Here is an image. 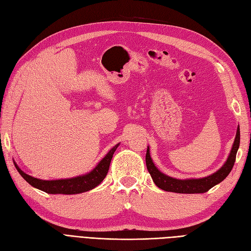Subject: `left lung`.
Masks as SVG:
<instances>
[{
    "label": "left lung",
    "mask_w": 251,
    "mask_h": 251,
    "mask_svg": "<svg viewBox=\"0 0 251 251\" xmlns=\"http://www.w3.org/2000/svg\"><path fill=\"white\" fill-rule=\"evenodd\" d=\"M240 147V127L237 128V135H235L234 142L232 144L231 151L229 153L228 158H227L226 162L220 170L216 173L211 174L210 176L199 178V179H176L170 176H166L163 173L159 171L153 160H151L150 155V148L148 147L147 155H146V163L148 171L151 175V179L155 182V184L163 189L165 192H173L178 194H202L206 193L211 187H214L220 182H222L229 173L231 172L233 164L235 161V156H237V151Z\"/></svg>",
    "instance_id": "1"
}]
</instances>
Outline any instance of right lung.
<instances>
[{
  "mask_svg": "<svg viewBox=\"0 0 251 251\" xmlns=\"http://www.w3.org/2000/svg\"><path fill=\"white\" fill-rule=\"evenodd\" d=\"M119 143H117L115 147H113L108 154L105 155L101 160L100 161L95 168L90 173L82 175V176H77L70 179H60V180H41L34 178L32 176H29L26 173L23 172L18 164L14 162L16 169L20 173L21 176L24 178L30 185L33 187L41 189V191L47 193V194H64V195H75L80 194L93 189L97 185H100L102 180L105 178L110 168V163L112 160V157L114 151L118 148Z\"/></svg>",
  "mask_w": 251,
  "mask_h": 251,
  "instance_id": "right-lung-1",
  "label": "right lung"
}]
</instances>
